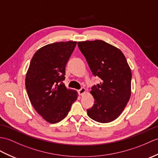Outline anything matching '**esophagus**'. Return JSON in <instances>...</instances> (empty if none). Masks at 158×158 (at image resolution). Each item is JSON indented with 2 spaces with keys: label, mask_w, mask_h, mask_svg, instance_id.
Instances as JSON below:
<instances>
[{
  "label": "esophagus",
  "mask_w": 158,
  "mask_h": 158,
  "mask_svg": "<svg viewBox=\"0 0 158 158\" xmlns=\"http://www.w3.org/2000/svg\"><path fill=\"white\" fill-rule=\"evenodd\" d=\"M85 91H86V89H85V88L81 87L80 89L78 90V93H79V95H81H81H83V94L85 93Z\"/></svg>",
  "instance_id": "34e87169"
}]
</instances>
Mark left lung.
Masks as SVG:
<instances>
[{
  "label": "left lung",
  "mask_w": 158,
  "mask_h": 158,
  "mask_svg": "<svg viewBox=\"0 0 158 158\" xmlns=\"http://www.w3.org/2000/svg\"><path fill=\"white\" fill-rule=\"evenodd\" d=\"M91 71L101 82L91 87L95 104L87 110L91 119L106 123L120 115L131 97V71L117 48L102 40L78 42Z\"/></svg>",
  "instance_id": "1"
}]
</instances>
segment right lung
<instances>
[{
	"mask_svg": "<svg viewBox=\"0 0 158 158\" xmlns=\"http://www.w3.org/2000/svg\"><path fill=\"white\" fill-rule=\"evenodd\" d=\"M76 42H60L39 49L31 60L25 87L32 106L43 118L56 123L64 118L77 98L76 91L67 89L65 67Z\"/></svg>",
	"mask_w": 158,
	"mask_h": 158,
	"instance_id": "add662e5",
	"label": "right lung"
}]
</instances>
